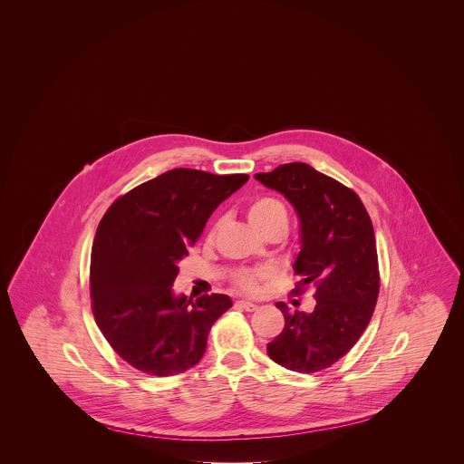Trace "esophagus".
Segmentation results:
<instances>
[{
	"mask_svg": "<svg viewBox=\"0 0 464 464\" xmlns=\"http://www.w3.org/2000/svg\"><path fill=\"white\" fill-rule=\"evenodd\" d=\"M237 306L245 309V311H256V309L259 308L256 303H250V301H238Z\"/></svg>",
	"mask_w": 464,
	"mask_h": 464,
	"instance_id": "34e87169",
	"label": "esophagus"
}]
</instances>
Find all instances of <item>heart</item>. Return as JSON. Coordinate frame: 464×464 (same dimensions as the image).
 I'll list each match as a JSON object with an SVG mask.
<instances>
[{
  "label": "heart",
  "instance_id": "heart-1",
  "mask_svg": "<svg viewBox=\"0 0 464 464\" xmlns=\"http://www.w3.org/2000/svg\"><path fill=\"white\" fill-rule=\"evenodd\" d=\"M246 219L257 233L265 231L266 227H271V226L287 227V210L280 199L263 197V198L254 199L248 205ZM266 276H267V271L263 269L246 271L238 276V284L245 290H256L257 280H263Z\"/></svg>",
  "mask_w": 464,
  "mask_h": 464
}]
</instances>
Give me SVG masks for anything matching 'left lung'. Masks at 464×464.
<instances>
[{"instance_id":"left-lung-1","label":"left lung","mask_w":464,"mask_h":464,"mask_svg":"<svg viewBox=\"0 0 464 464\" xmlns=\"http://www.w3.org/2000/svg\"><path fill=\"white\" fill-rule=\"evenodd\" d=\"M254 177L294 207L301 243L294 271L299 287H316L311 313L276 304L285 327L267 344V354L295 372L327 369L353 348L374 313L379 269L372 222L354 191L308 163H285Z\"/></svg>"}]
</instances>
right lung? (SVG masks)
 I'll return each mask as SVG.
<instances>
[{
	"label": "right lung",
	"instance_id": "add662e5",
	"mask_svg": "<svg viewBox=\"0 0 464 464\" xmlns=\"http://www.w3.org/2000/svg\"><path fill=\"white\" fill-rule=\"evenodd\" d=\"M246 180L174 169L133 188L104 214L92 246V309L112 350L135 369L167 377L201 360L231 297L193 301L172 285L212 212Z\"/></svg>",
	"mask_w": 464,
	"mask_h": 464
}]
</instances>
